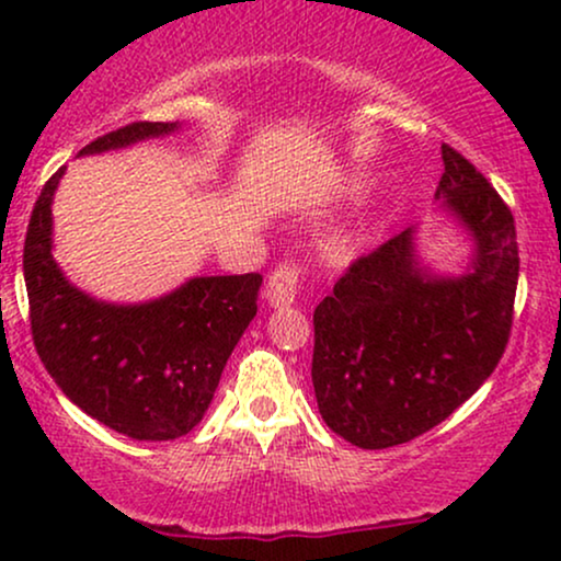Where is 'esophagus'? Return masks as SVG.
<instances>
[{
    "label": "esophagus",
    "instance_id": "esophagus-1",
    "mask_svg": "<svg viewBox=\"0 0 561 561\" xmlns=\"http://www.w3.org/2000/svg\"><path fill=\"white\" fill-rule=\"evenodd\" d=\"M298 266L293 263H282L279 268H274L272 276H268L266 289H263V298L272 308H285L293 306L295 298H298Z\"/></svg>",
    "mask_w": 561,
    "mask_h": 561
}]
</instances>
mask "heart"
<instances>
[{"label":"heart","instance_id":"1","mask_svg":"<svg viewBox=\"0 0 561 561\" xmlns=\"http://www.w3.org/2000/svg\"><path fill=\"white\" fill-rule=\"evenodd\" d=\"M353 242H356V234H353V231H337V234L330 237V242H327V255H330V259H343V255L351 253Z\"/></svg>","mask_w":561,"mask_h":561}]
</instances>
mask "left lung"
I'll return each instance as SVG.
<instances>
[{
	"label": "left lung",
	"mask_w": 561,
	"mask_h": 561,
	"mask_svg": "<svg viewBox=\"0 0 561 561\" xmlns=\"http://www.w3.org/2000/svg\"><path fill=\"white\" fill-rule=\"evenodd\" d=\"M435 203L467 237L459 274L422 261L409 227L347 268L313 311V392L327 427L390 448L448 420L493 375L512 330L519 255L512 210L440 147Z\"/></svg>",
	"instance_id": "1"
}]
</instances>
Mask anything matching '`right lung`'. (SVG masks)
I'll use <instances>...</instances> for the list:
<instances>
[{
	"label": "right lung",
	"mask_w": 561,
	"mask_h": 561,
	"mask_svg": "<svg viewBox=\"0 0 561 561\" xmlns=\"http://www.w3.org/2000/svg\"><path fill=\"white\" fill-rule=\"evenodd\" d=\"M184 124H128L79 152L102 156L182 131ZM44 184L23 248L31 332L60 390L96 422L134 440H173L208 411L231 351L253 321L261 274L192 276L145 302H107L68 279L53 255V199Z\"/></svg>",
	"instance_id": "obj_1"
}]
</instances>
